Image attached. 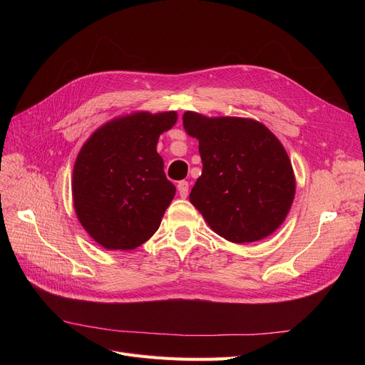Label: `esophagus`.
I'll list each match as a JSON object with an SVG mask.
<instances>
[{
  "instance_id": "1",
  "label": "esophagus",
  "mask_w": 365,
  "mask_h": 365,
  "mask_svg": "<svg viewBox=\"0 0 365 365\" xmlns=\"http://www.w3.org/2000/svg\"><path fill=\"white\" fill-rule=\"evenodd\" d=\"M178 193L181 197H187V195H189V182L187 181H180L178 182Z\"/></svg>"
}]
</instances>
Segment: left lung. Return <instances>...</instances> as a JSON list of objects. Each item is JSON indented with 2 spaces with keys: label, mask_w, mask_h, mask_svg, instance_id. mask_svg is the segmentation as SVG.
<instances>
[{
  "label": "left lung",
  "mask_w": 365,
  "mask_h": 365,
  "mask_svg": "<svg viewBox=\"0 0 365 365\" xmlns=\"http://www.w3.org/2000/svg\"><path fill=\"white\" fill-rule=\"evenodd\" d=\"M182 125L200 140L202 175L190 202L207 224L235 244L274 233L295 195L292 165L282 143L250 118H208L187 111Z\"/></svg>",
  "instance_id": "left-lung-1"
}]
</instances>
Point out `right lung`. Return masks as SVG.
<instances>
[{
    "label": "right lung",
    "instance_id": "1",
    "mask_svg": "<svg viewBox=\"0 0 365 365\" xmlns=\"http://www.w3.org/2000/svg\"><path fill=\"white\" fill-rule=\"evenodd\" d=\"M176 113H137L97 129L77 155L73 200L90 236L108 250H134L152 237L175 196L157 143Z\"/></svg>",
    "mask_w": 365,
    "mask_h": 365
}]
</instances>
